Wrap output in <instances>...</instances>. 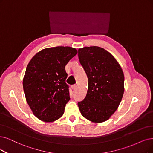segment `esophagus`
Wrapping results in <instances>:
<instances>
[{"label":"esophagus","instance_id":"34e87169","mask_svg":"<svg viewBox=\"0 0 153 153\" xmlns=\"http://www.w3.org/2000/svg\"><path fill=\"white\" fill-rule=\"evenodd\" d=\"M77 86L76 85V84H75V85H73V86H72V89L73 90H76V89H77Z\"/></svg>","mask_w":153,"mask_h":153}]
</instances>
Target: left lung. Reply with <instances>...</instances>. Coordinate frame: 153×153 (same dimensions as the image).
<instances>
[{"label":"left lung","mask_w":153,"mask_h":153,"mask_svg":"<svg viewBox=\"0 0 153 153\" xmlns=\"http://www.w3.org/2000/svg\"><path fill=\"white\" fill-rule=\"evenodd\" d=\"M80 63L88 78L87 94L77 105L81 115L94 123L110 118L119 106L124 93V74L117 60L99 47L78 50Z\"/></svg>","instance_id":"8db88e82"}]
</instances>
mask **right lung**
Segmentation results:
<instances>
[{"mask_svg": "<svg viewBox=\"0 0 153 153\" xmlns=\"http://www.w3.org/2000/svg\"><path fill=\"white\" fill-rule=\"evenodd\" d=\"M77 53L70 47L47 48L27 64L22 85L27 103L39 120L52 122L63 115L70 100L65 67Z\"/></svg>", "mask_w": 153, "mask_h": 153, "instance_id": "right-lung-1", "label": "right lung"}]
</instances>
